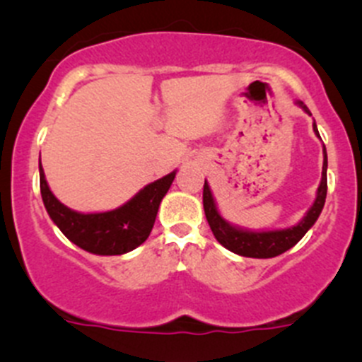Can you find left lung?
Returning a JSON list of instances; mask_svg holds the SVG:
<instances>
[{
  "instance_id": "1",
  "label": "left lung",
  "mask_w": 362,
  "mask_h": 362,
  "mask_svg": "<svg viewBox=\"0 0 362 362\" xmlns=\"http://www.w3.org/2000/svg\"><path fill=\"white\" fill-rule=\"evenodd\" d=\"M299 107L303 108L308 115L310 113L306 105L303 101H296ZM313 131L319 136V131H317L315 122H313ZM327 154L326 147H324V164H322V178H320V185L317 189V198L313 202L312 208L306 211L305 217L293 226V228L287 229H275V231H249V229L236 228L231 226L228 221L221 217L217 210V204L214 202V196H211L210 187H208L206 180H204L203 187V208L204 215H206V221L210 224L211 233L217 238V242L221 245H224L226 249L235 252V254L243 255V257H255V259H269L276 257V255L284 254L289 249H293L296 243L306 235L310 228L315 224V221L319 218L320 211H322L324 203H326V194H327Z\"/></svg>"
}]
</instances>
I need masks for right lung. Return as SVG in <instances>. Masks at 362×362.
<instances>
[{
    "label": "right lung",
    "mask_w": 362,
    "mask_h": 362,
    "mask_svg": "<svg viewBox=\"0 0 362 362\" xmlns=\"http://www.w3.org/2000/svg\"><path fill=\"white\" fill-rule=\"evenodd\" d=\"M177 171L145 185L122 206L101 214H80L64 206L45 180L40 164V191L54 224L69 242L98 255H120L140 247L154 228L156 215Z\"/></svg>",
    "instance_id": "obj_1"
}]
</instances>
